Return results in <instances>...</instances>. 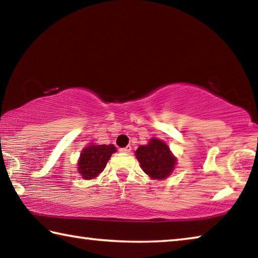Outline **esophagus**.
<instances>
[{"label":"esophagus","mask_w":258,"mask_h":258,"mask_svg":"<svg viewBox=\"0 0 258 258\" xmlns=\"http://www.w3.org/2000/svg\"><path fill=\"white\" fill-rule=\"evenodd\" d=\"M131 150H132V148H131V146H127V147H125V148H120V149H119V151L123 152V154H130Z\"/></svg>","instance_id":"34e87169"}]
</instances>
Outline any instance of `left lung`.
<instances>
[{
    "label": "left lung",
    "instance_id": "1",
    "mask_svg": "<svg viewBox=\"0 0 258 258\" xmlns=\"http://www.w3.org/2000/svg\"><path fill=\"white\" fill-rule=\"evenodd\" d=\"M135 156L143 172L154 180H164L174 171L176 158L169 147L159 139H151L146 146H140Z\"/></svg>",
    "mask_w": 258,
    "mask_h": 258
}]
</instances>
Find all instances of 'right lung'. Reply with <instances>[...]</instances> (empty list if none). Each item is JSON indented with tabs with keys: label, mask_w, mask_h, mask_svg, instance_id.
<instances>
[{
	"label": "right lung",
	"mask_w": 258,
	"mask_h": 258,
	"mask_svg": "<svg viewBox=\"0 0 258 258\" xmlns=\"http://www.w3.org/2000/svg\"><path fill=\"white\" fill-rule=\"evenodd\" d=\"M116 152L113 145H90L82 150V154L77 164L78 173L85 180L97 177L101 173L111 155Z\"/></svg>",
	"instance_id": "add662e5"
}]
</instances>
